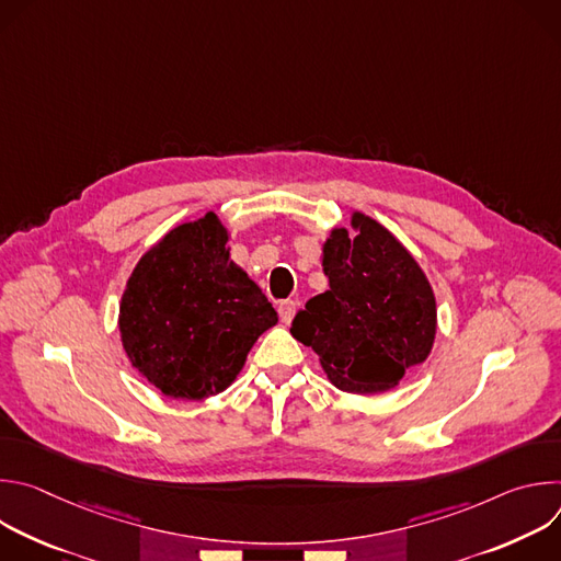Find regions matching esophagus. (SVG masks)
<instances>
[{
	"instance_id": "obj_1",
	"label": "esophagus",
	"mask_w": 561,
	"mask_h": 561,
	"mask_svg": "<svg viewBox=\"0 0 561 561\" xmlns=\"http://www.w3.org/2000/svg\"><path fill=\"white\" fill-rule=\"evenodd\" d=\"M295 301L293 299H284V301H279V306H277V312H279V317H282V322L284 324H290L293 322V317H295Z\"/></svg>"
}]
</instances>
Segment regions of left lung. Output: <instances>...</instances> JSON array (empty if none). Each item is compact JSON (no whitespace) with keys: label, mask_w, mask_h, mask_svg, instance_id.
<instances>
[{"label":"left lung","mask_w":561,"mask_h":561,"mask_svg":"<svg viewBox=\"0 0 561 561\" xmlns=\"http://www.w3.org/2000/svg\"><path fill=\"white\" fill-rule=\"evenodd\" d=\"M351 226L331 230L322 255L329 290L306 301L290 333L319 355L333 386L373 394L426 362L437 306L424 271L388 228L359 210Z\"/></svg>","instance_id":"obj_1"}]
</instances>
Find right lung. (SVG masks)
I'll return each instance as SVG.
<instances>
[{
    "mask_svg": "<svg viewBox=\"0 0 561 561\" xmlns=\"http://www.w3.org/2000/svg\"><path fill=\"white\" fill-rule=\"evenodd\" d=\"M275 324L273 304L230 262L228 230L215 213L175 226L148 249L119 301L130 364L175 399L226 390Z\"/></svg>",
    "mask_w": 561,
    "mask_h": 561,
    "instance_id": "add662e5",
    "label": "right lung"
}]
</instances>
